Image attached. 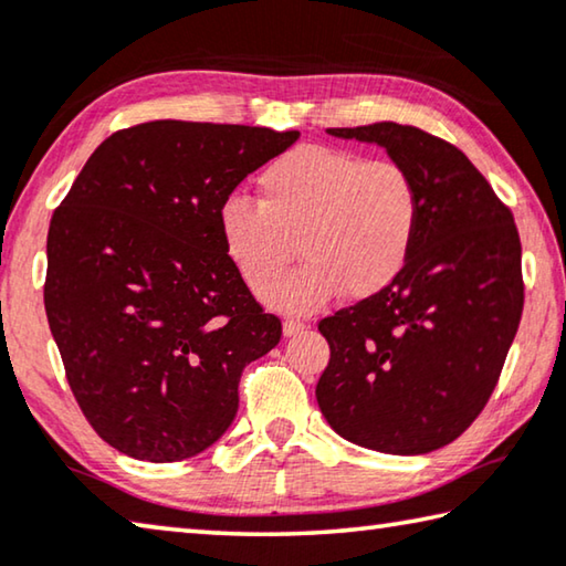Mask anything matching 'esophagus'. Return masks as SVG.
Here are the masks:
<instances>
[{"instance_id": "34e87169", "label": "esophagus", "mask_w": 566, "mask_h": 566, "mask_svg": "<svg viewBox=\"0 0 566 566\" xmlns=\"http://www.w3.org/2000/svg\"><path fill=\"white\" fill-rule=\"evenodd\" d=\"M310 325L304 319H300V317H284V322H282V329H284V337H294V335H300L302 329H307Z\"/></svg>"}]
</instances>
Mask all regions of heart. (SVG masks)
Listing matches in <instances>:
<instances>
[{
    "mask_svg": "<svg viewBox=\"0 0 566 566\" xmlns=\"http://www.w3.org/2000/svg\"><path fill=\"white\" fill-rule=\"evenodd\" d=\"M259 201L227 196L217 227L229 262L256 294L279 283L298 239L303 264L274 291L294 312L345 292L370 297L406 266L418 229V191L396 160L300 146L256 178Z\"/></svg>",
    "mask_w": 566,
    "mask_h": 566,
    "instance_id": "obj_1",
    "label": "heart"
}]
</instances>
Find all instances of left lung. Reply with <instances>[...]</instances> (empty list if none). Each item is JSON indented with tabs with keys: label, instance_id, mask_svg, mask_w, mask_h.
Returning <instances> with one entry per match:
<instances>
[{
	"label": "left lung",
	"instance_id": "8db88e82",
	"mask_svg": "<svg viewBox=\"0 0 566 566\" xmlns=\"http://www.w3.org/2000/svg\"><path fill=\"white\" fill-rule=\"evenodd\" d=\"M378 143L418 191V229L385 290L319 322L317 402L335 433L380 453L455 441L486 406L524 310L514 217L459 148L400 123L327 128Z\"/></svg>",
	"mask_w": 566,
	"mask_h": 566
}]
</instances>
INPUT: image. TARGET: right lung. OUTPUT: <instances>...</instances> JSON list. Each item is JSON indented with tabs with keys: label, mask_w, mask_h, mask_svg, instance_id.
Here are the masks:
<instances>
[{
	"label": "right lung",
	"mask_w": 566,
	"mask_h": 566,
	"mask_svg": "<svg viewBox=\"0 0 566 566\" xmlns=\"http://www.w3.org/2000/svg\"><path fill=\"white\" fill-rule=\"evenodd\" d=\"M300 130L154 120L105 138L48 234L44 310L80 410L138 461L201 453L282 337L223 251L219 203Z\"/></svg>",
	"instance_id": "add662e5"
}]
</instances>
